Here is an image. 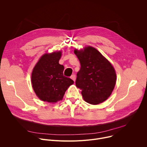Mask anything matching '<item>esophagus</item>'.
I'll return each instance as SVG.
<instances>
[{
    "label": "esophagus",
    "instance_id": "1",
    "mask_svg": "<svg viewBox=\"0 0 147 147\" xmlns=\"http://www.w3.org/2000/svg\"><path fill=\"white\" fill-rule=\"evenodd\" d=\"M71 79L73 80L74 82H75V80H76V76L75 75H72L71 77H70Z\"/></svg>",
    "mask_w": 147,
    "mask_h": 147
}]
</instances>
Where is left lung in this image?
<instances>
[{"mask_svg":"<svg viewBox=\"0 0 147 147\" xmlns=\"http://www.w3.org/2000/svg\"><path fill=\"white\" fill-rule=\"evenodd\" d=\"M74 53L81 65L76 85L81 90L84 100L91 105L105 101L111 95L117 79L112 63L91 46L74 49Z\"/></svg>","mask_w":147,"mask_h":147,"instance_id":"1","label":"left lung"}]
</instances>
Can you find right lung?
<instances>
[{
  "instance_id": "obj_1",
  "label": "right lung",
  "mask_w": 147,
  "mask_h": 147,
  "mask_svg": "<svg viewBox=\"0 0 147 147\" xmlns=\"http://www.w3.org/2000/svg\"><path fill=\"white\" fill-rule=\"evenodd\" d=\"M61 51L47 52L39 59L31 73V84L41 100L56 103L61 100L74 81L63 76L64 66L59 64Z\"/></svg>"
}]
</instances>
